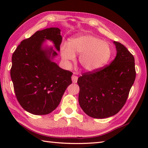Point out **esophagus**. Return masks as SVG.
Returning a JSON list of instances; mask_svg holds the SVG:
<instances>
[{"label": "esophagus", "mask_w": 148, "mask_h": 148, "mask_svg": "<svg viewBox=\"0 0 148 148\" xmlns=\"http://www.w3.org/2000/svg\"><path fill=\"white\" fill-rule=\"evenodd\" d=\"M72 82L74 83H77V76H75V75H73V76H72Z\"/></svg>", "instance_id": "34e87169"}]
</instances>
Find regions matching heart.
<instances>
[{
  "label": "heart",
  "instance_id": "b5f03b06",
  "mask_svg": "<svg viewBox=\"0 0 148 148\" xmlns=\"http://www.w3.org/2000/svg\"><path fill=\"white\" fill-rule=\"evenodd\" d=\"M74 53L80 54L79 62L84 70L93 72L102 69L108 64L112 55L109 44L97 37L84 34L72 37L61 48L63 60L68 66L76 58Z\"/></svg>",
  "mask_w": 148,
  "mask_h": 148
}]
</instances>
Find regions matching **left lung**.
<instances>
[{
    "instance_id": "1",
    "label": "left lung",
    "mask_w": 148,
    "mask_h": 148,
    "mask_svg": "<svg viewBox=\"0 0 148 148\" xmlns=\"http://www.w3.org/2000/svg\"><path fill=\"white\" fill-rule=\"evenodd\" d=\"M116 54L111 64L78 78L79 103L93 118L114 116L126 103L136 79L134 56L120 42L114 41Z\"/></svg>"
}]
</instances>
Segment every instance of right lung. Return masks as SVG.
<instances>
[{
  "label": "right lung",
  "instance_id": "1",
  "mask_svg": "<svg viewBox=\"0 0 148 148\" xmlns=\"http://www.w3.org/2000/svg\"><path fill=\"white\" fill-rule=\"evenodd\" d=\"M60 31L55 27L37 31L22 40L12 54L11 77L15 95L22 108L31 114L45 115L54 111L72 83V72L52 61L57 53L42 46L49 40L59 51Z\"/></svg>",
  "mask_w": 148,
  "mask_h": 148
}]
</instances>
